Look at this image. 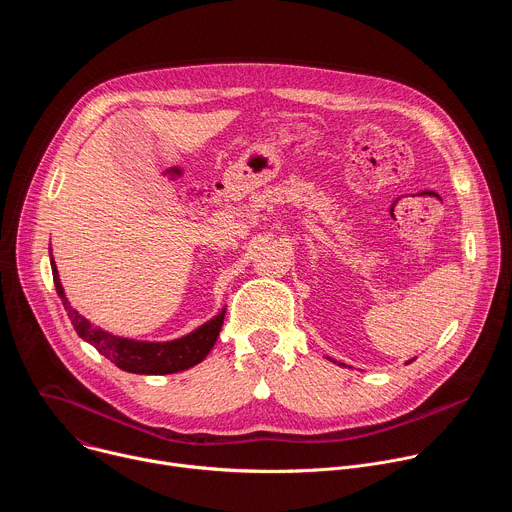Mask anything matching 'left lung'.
Here are the masks:
<instances>
[{
    "label": "left lung",
    "instance_id": "left-lung-1",
    "mask_svg": "<svg viewBox=\"0 0 512 512\" xmlns=\"http://www.w3.org/2000/svg\"><path fill=\"white\" fill-rule=\"evenodd\" d=\"M409 362H411V360H409ZM409 362H407V364H409Z\"/></svg>",
    "mask_w": 512,
    "mask_h": 512
}]
</instances>
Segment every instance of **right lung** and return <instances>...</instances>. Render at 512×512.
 <instances>
[{
	"instance_id": "add662e5",
	"label": "right lung",
	"mask_w": 512,
	"mask_h": 512,
	"mask_svg": "<svg viewBox=\"0 0 512 512\" xmlns=\"http://www.w3.org/2000/svg\"><path fill=\"white\" fill-rule=\"evenodd\" d=\"M52 265V277L56 294L62 300L64 310L68 312V318L75 326L77 334L93 344L105 358L115 362L121 371L135 373V375H170L178 371H186L200 360L206 358V354L212 350L218 332L223 328L225 320V308L223 312L196 328L194 332L170 340V342H141L131 338L113 336L99 326H93L85 316H81L75 308L70 306L68 298L64 296V289L58 277V269L54 259H50Z\"/></svg>"
}]
</instances>
